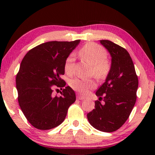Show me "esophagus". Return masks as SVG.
Segmentation results:
<instances>
[{"mask_svg": "<svg viewBox=\"0 0 155 155\" xmlns=\"http://www.w3.org/2000/svg\"><path fill=\"white\" fill-rule=\"evenodd\" d=\"M77 99H79V100H82V99H84V98L82 96H80V95H78Z\"/></svg>", "mask_w": 155, "mask_h": 155, "instance_id": "esophagus-1", "label": "esophagus"}]
</instances>
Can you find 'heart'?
Returning <instances> with one entry per match:
<instances>
[{"label": "heart", "mask_w": 155, "mask_h": 155, "mask_svg": "<svg viewBox=\"0 0 155 155\" xmlns=\"http://www.w3.org/2000/svg\"><path fill=\"white\" fill-rule=\"evenodd\" d=\"M80 54L86 62L92 65V74L98 79H104L109 75L111 70V63L107 58V51L102 46L94 43H89L80 50ZM75 55L70 54L64 63V71L68 75L73 74V63ZM70 85L73 90L82 94H85L96 87L93 80H82L75 78L70 82Z\"/></svg>", "instance_id": "1"}]
</instances>
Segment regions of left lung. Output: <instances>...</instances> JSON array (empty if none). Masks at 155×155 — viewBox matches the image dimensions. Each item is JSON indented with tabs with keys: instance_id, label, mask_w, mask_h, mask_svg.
Wrapping results in <instances>:
<instances>
[{
	"instance_id": "left-lung-1",
	"label": "left lung",
	"mask_w": 155,
	"mask_h": 155,
	"mask_svg": "<svg viewBox=\"0 0 155 155\" xmlns=\"http://www.w3.org/2000/svg\"><path fill=\"white\" fill-rule=\"evenodd\" d=\"M100 43L111 56V70L96 92L95 109L87 114L89 123L97 130L111 133L128 119L136 101L138 78L128 52L109 40Z\"/></svg>"
}]
</instances>
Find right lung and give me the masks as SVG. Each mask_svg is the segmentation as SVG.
<instances>
[{
	"mask_svg": "<svg viewBox=\"0 0 155 155\" xmlns=\"http://www.w3.org/2000/svg\"><path fill=\"white\" fill-rule=\"evenodd\" d=\"M80 41L46 42L29 50L23 58L16 76L18 102L35 128L46 130L59 126L75 101V92L65 86L61 76L65 73V59ZM54 85L63 90L61 97L52 95Z\"/></svg>",
	"mask_w": 155,
	"mask_h": 155,
	"instance_id": "right-lung-1",
	"label": "right lung"
}]
</instances>
